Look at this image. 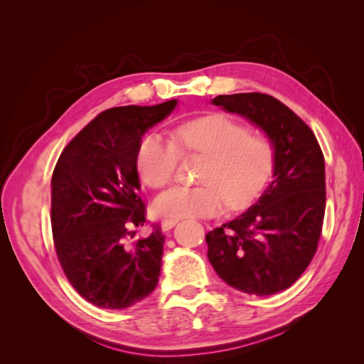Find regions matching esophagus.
Instances as JSON below:
<instances>
[{
	"label": "esophagus",
	"instance_id": "esophagus-1",
	"mask_svg": "<svg viewBox=\"0 0 364 364\" xmlns=\"http://www.w3.org/2000/svg\"><path fill=\"white\" fill-rule=\"evenodd\" d=\"M176 223H178V220H173V218L164 220V221H162V231H165V232L170 231L171 228H173Z\"/></svg>",
	"mask_w": 364,
	"mask_h": 364
}]
</instances>
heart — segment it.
I'll list each match as a JSON object with an SVG mask.
<instances>
[{
    "mask_svg": "<svg viewBox=\"0 0 364 364\" xmlns=\"http://www.w3.org/2000/svg\"><path fill=\"white\" fill-rule=\"evenodd\" d=\"M175 144L159 133L141 139L136 168L147 186L162 188L171 181L183 154H204L199 186H173L160 194L154 208L167 218H204L223 207L239 208L254 199L273 168L269 141L249 134V128L225 115L188 122L173 133Z\"/></svg>",
    "mask_w": 364,
    "mask_h": 364,
    "instance_id": "1",
    "label": "heart"
}]
</instances>
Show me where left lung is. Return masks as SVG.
<instances>
[{"mask_svg": "<svg viewBox=\"0 0 364 364\" xmlns=\"http://www.w3.org/2000/svg\"><path fill=\"white\" fill-rule=\"evenodd\" d=\"M260 128L273 147V181L254 205L205 236L207 257L226 284L273 295L297 281L315 255L326 208L324 157L310 127L273 96L212 100Z\"/></svg>", "mask_w": 364, "mask_h": 364, "instance_id": "left-lung-1", "label": "left lung"}]
</instances>
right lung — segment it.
<instances>
[{"mask_svg": "<svg viewBox=\"0 0 364 364\" xmlns=\"http://www.w3.org/2000/svg\"><path fill=\"white\" fill-rule=\"evenodd\" d=\"M176 106L171 100L104 110L65 146L54 168V247L73 289L100 308L132 306L159 282L162 230L132 242L133 228L146 221L136 152L144 133Z\"/></svg>", "mask_w": 364, "mask_h": 364, "instance_id": "obj_1", "label": "right lung"}]
</instances>
